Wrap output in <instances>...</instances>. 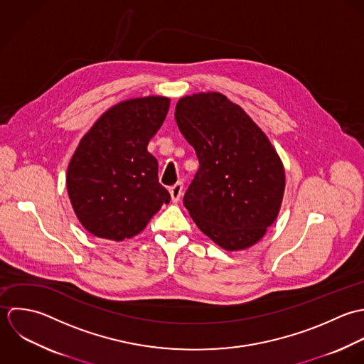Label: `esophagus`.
Wrapping results in <instances>:
<instances>
[{
  "label": "esophagus",
  "mask_w": 364,
  "mask_h": 364,
  "mask_svg": "<svg viewBox=\"0 0 364 364\" xmlns=\"http://www.w3.org/2000/svg\"><path fill=\"white\" fill-rule=\"evenodd\" d=\"M183 194V183H177L173 187H170V196H171V201L173 203H178Z\"/></svg>",
  "instance_id": "34e87169"
}]
</instances>
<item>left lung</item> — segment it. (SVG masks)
<instances>
[{"instance_id":"1","label":"left lung","mask_w":364,"mask_h":364,"mask_svg":"<svg viewBox=\"0 0 364 364\" xmlns=\"http://www.w3.org/2000/svg\"><path fill=\"white\" fill-rule=\"evenodd\" d=\"M174 117L200 161L184 207L220 247H250L282 207L286 174L279 154L250 117L219 92L183 97Z\"/></svg>"}]
</instances>
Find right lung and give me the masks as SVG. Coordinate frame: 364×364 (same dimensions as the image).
<instances>
[{
    "label": "right lung",
    "mask_w": 364,
    "mask_h": 364,
    "mask_svg": "<svg viewBox=\"0 0 364 364\" xmlns=\"http://www.w3.org/2000/svg\"><path fill=\"white\" fill-rule=\"evenodd\" d=\"M168 105L166 97L119 102L77 146L68 168V191L77 218L94 236L117 242L132 237L168 204L157 160L147 151Z\"/></svg>",
    "instance_id": "right-lung-1"
}]
</instances>
